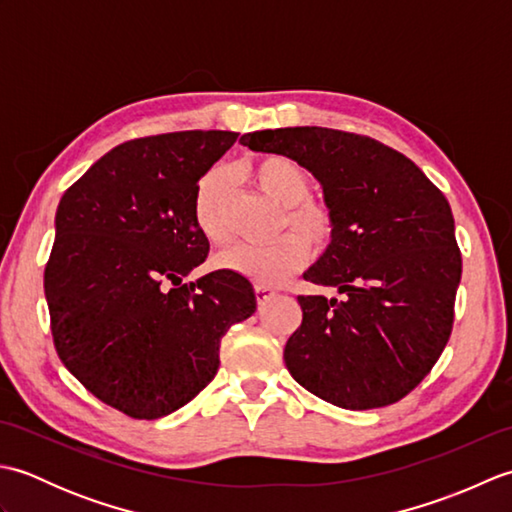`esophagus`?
I'll return each instance as SVG.
<instances>
[{
    "instance_id": "1",
    "label": "esophagus",
    "mask_w": 512,
    "mask_h": 512,
    "mask_svg": "<svg viewBox=\"0 0 512 512\" xmlns=\"http://www.w3.org/2000/svg\"><path fill=\"white\" fill-rule=\"evenodd\" d=\"M255 297H257V301H259V303H264V301H268V299H273V297H275V290L264 288V286H257V288H255Z\"/></svg>"
}]
</instances>
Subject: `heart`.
I'll return each instance as SVG.
<instances>
[{"instance_id":"obj_1","label":"heart","mask_w":512,"mask_h":512,"mask_svg":"<svg viewBox=\"0 0 512 512\" xmlns=\"http://www.w3.org/2000/svg\"><path fill=\"white\" fill-rule=\"evenodd\" d=\"M250 178L264 195L284 209V222L312 246H325L332 237V217L321 204L308 202L310 176L288 156L268 154L250 165ZM228 173L211 169L200 178L193 193V220L211 244H224ZM301 236V237H302ZM300 237V238H301ZM298 235H281L268 244H235L217 255L215 264L242 275L257 286H277L308 262L310 248Z\"/></svg>"}]
</instances>
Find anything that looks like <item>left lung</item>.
Instances as JSON below:
<instances>
[{
  "mask_svg": "<svg viewBox=\"0 0 512 512\" xmlns=\"http://www.w3.org/2000/svg\"><path fill=\"white\" fill-rule=\"evenodd\" d=\"M239 143L308 169L332 217L330 244L303 277L343 299L297 297L303 321L286 343L288 372L343 409L407 396L453 328L462 257L447 198L407 156L367 136L286 127Z\"/></svg>",
  "mask_w": 512,
  "mask_h": 512,
  "instance_id": "8db88e82",
  "label": "left lung"
}]
</instances>
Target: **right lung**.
<instances>
[{"mask_svg": "<svg viewBox=\"0 0 512 512\" xmlns=\"http://www.w3.org/2000/svg\"><path fill=\"white\" fill-rule=\"evenodd\" d=\"M235 132H173L114 147L63 193L43 275L57 354L79 383L129 418L187 405L220 367V341L257 301L250 281L215 270L193 220L198 180Z\"/></svg>", "mask_w": 512, "mask_h": 512, "instance_id": "right-lung-1", "label": "right lung"}]
</instances>
